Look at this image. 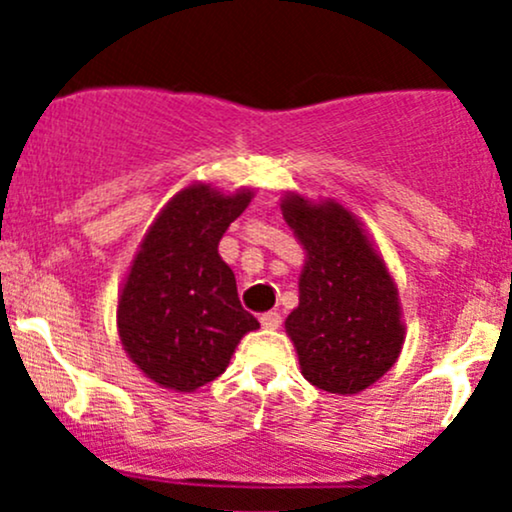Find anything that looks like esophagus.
I'll use <instances>...</instances> for the list:
<instances>
[{
    "instance_id": "1",
    "label": "esophagus",
    "mask_w": 512,
    "mask_h": 512,
    "mask_svg": "<svg viewBox=\"0 0 512 512\" xmlns=\"http://www.w3.org/2000/svg\"><path fill=\"white\" fill-rule=\"evenodd\" d=\"M260 322H262V327L264 330H279V325H281V315L279 313H264L262 317H260Z\"/></svg>"
}]
</instances>
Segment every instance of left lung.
<instances>
[{
	"mask_svg": "<svg viewBox=\"0 0 512 512\" xmlns=\"http://www.w3.org/2000/svg\"><path fill=\"white\" fill-rule=\"evenodd\" d=\"M281 214L305 252L298 305L284 322L303 378L332 395L363 392L395 366L407 337L390 267L337 199L286 192Z\"/></svg>",
	"mask_w": 512,
	"mask_h": 512,
	"instance_id": "obj_1",
	"label": "left lung"
}]
</instances>
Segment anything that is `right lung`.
I'll use <instances>...</instances> for the list:
<instances>
[{
    "instance_id": "right-lung-1",
    "label": "right lung",
    "mask_w": 512,
    "mask_h": 512,
    "mask_svg": "<svg viewBox=\"0 0 512 512\" xmlns=\"http://www.w3.org/2000/svg\"><path fill=\"white\" fill-rule=\"evenodd\" d=\"M252 187L192 182L156 214L117 293V334L151 383L190 395L216 380L260 322L238 301L219 240L248 209Z\"/></svg>"
}]
</instances>
